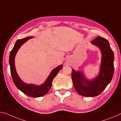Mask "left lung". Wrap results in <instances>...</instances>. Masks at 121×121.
I'll use <instances>...</instances> for the list:
<instances>
[{"label": "left lung", "instance_id": "left-lung-1", "mask_svg": "<svg viewBox=\"0 0 121 121\" xmlns=\"http://www.w3.org/2000/svg\"><path fill=\"white\" fill-rule=\"evenodd\" d=\"M91 43L99 48L101 53V62L99 74L91 80L85 77L83 71L72 69L71 78L73 86L79 95L93 97L99 95L110 82L114 75V55L109 42L98 37Z\"/></svg>", "mask_w": 121, "mask_h": 121}]
</instances>
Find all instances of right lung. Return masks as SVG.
<instances>
[{"label": "right lung", "instance_id": "obj_1", "mask_svg": "<svg viewBox=\"0 0 121 121\" xmlns=\"http://www.w3.org/2000/svg\"><path fill=\"white\" fill-rule=\"evenodd\" d=\"M32 38L33 37L29 36L22 39L16 40L13 49L10 53L9 62L12 79L16 87L26 95L31 97L37 98L42 97L48 92L52 86L53 79L56 76L59 71L62 68L63 65H59L56 68L53 69L48 77L47 78L45 82L42 84L38 85L23 82L16 72L15 65V58L20 47L26 42H27L29 39Z\"/></svg>", "mask_w": 121, "mask_h": 121}]
</instances>
